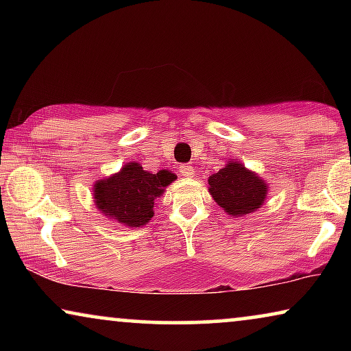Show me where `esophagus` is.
<instances>
[{
  "label": "esophagus",
  "mask_w": 351,
  "mask_h": 351,
  "mask_svg": "<svg viewBox=\"0 0 351 351\" xmlns=\"http://www.w3.org/2000/svg\"><path fill=\"white\" fill-rule=\"evenodd\" d=\"M179 172H180V176L186 177V179H191V177H193V174H195V169L190 165H182L179 167Z\"/></svg>",
  "instance_id": "34e87169"
}]
</instances>
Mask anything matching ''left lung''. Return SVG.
<instances>
[{"label":"left lung","instance_id":"obj_1","mask_svg":"<svg viewBox=\"0 0 351 351\" xmlns=\"http://www.w3.org/2000/svg\"><path fill=\"white\" fill-rule=\"evenodd\" d=\"M209 193L215 203L232 217L251 214L265 203L268 185L243 162L230 161L209 177Z\"/></svg>","mask_w":351,"mask_h":351}]
</instances>
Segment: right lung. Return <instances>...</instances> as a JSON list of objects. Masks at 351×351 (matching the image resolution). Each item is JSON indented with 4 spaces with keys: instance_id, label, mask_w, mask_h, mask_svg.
Here are the masks:
<instances>
[{
    "instance_id": "1",
    "label": "right lung",
    "mask_w": 351,
    "mask_h": 351,
    "mask_svg": "<svg viewBox=\"0 0 351 351\" xmlns=\"http://www.w3.org/2000/svg\"><path fill=\"white\" fill-rule=\"evenodd\" d=\"M172 180L176 176L167 169L152 174L136 161L128 162L117 174L95 182L94 203L108 219L128 227H143L155 215V199Z\"/></svg>"
}]
</instances>
